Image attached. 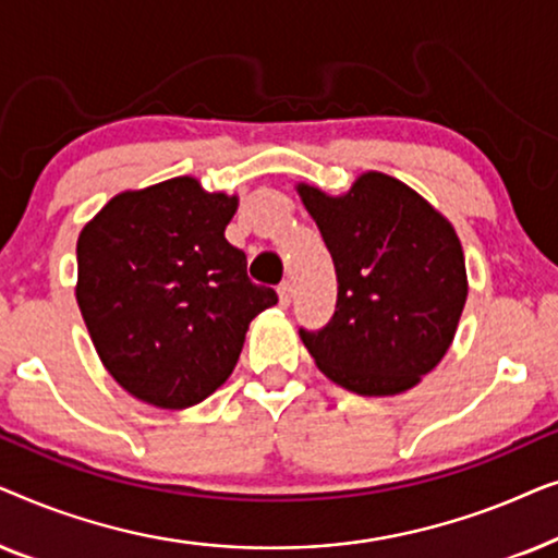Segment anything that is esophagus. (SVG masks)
<instances>
[{
  "label": "esophagus",
  "mask_w": 558,
  "mask_h": 558,
  "mask_svg": "<svg viewBox=\"0 0 558 558\" xmlns=\"http://www.w3.org/2000/svg\"><path fill=\"white\" fill-rule=\"evenodd\" d=\"M279 307H289V302H292V284H289V281H281L279 284Z\"/></svg>",
  "instance_id": "1"
}]
</instances>
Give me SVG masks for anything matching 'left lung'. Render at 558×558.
I'll return each mask as SVG.
<instances>
[{
	"instance_id": "8db88e82",
	"label": "left lung",
	"mask_w": 558,
	"mask_h": 558,
	"mask_svg": "<svg viewBox=\"0 0 558 558\" xmlns=\"http://www.w3.org/2000/svg\"><path fill=\"white\" fill-rule=\"evenodd\" d=\"M338 274L323 330L300 338L332 384L361 396L414 388L452 345L468 300L464 254L449 220L384 172L345 195L300 185Z\"/></svg>"
}]
</instances>
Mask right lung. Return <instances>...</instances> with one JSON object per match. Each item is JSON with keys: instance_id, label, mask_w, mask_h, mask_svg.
<instances>
[{"instance_id": "right-lung-1", "label": "right lung", "mask_w": 558, "mask_h": 558, "mask_svg": "<svg viewBox=\"0 0 558 558\" xmlns=\"http://www.w3.org/2000/svg\"><path fill=\"white\" fill-rule=\"evenodd\" d=\"M239 197L172 178L111 197L78 235V300L96 353L144 403L187 409L239 363L248 323L277 304L226 241Z\"/></svg>"}]
</instances>
